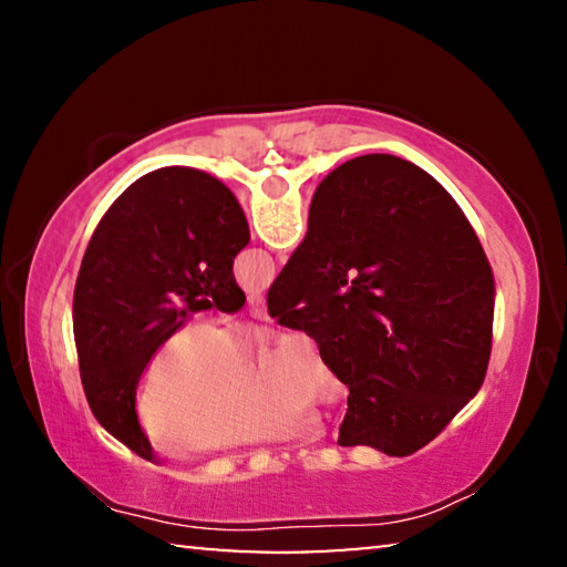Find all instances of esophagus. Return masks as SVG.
I'll list each match as a JSON object with an SVG mask.
<instances>
[{
	"label": "esophagus",
	"mask_w": 567,
	"mask_h": 567,
	"mask_svg": "<svg viewBox=\"0 0 567 567\" xmlns=\"http://www.w3.org/2000/svg\"><path fill=\"white\" fill-rule=\"evenodd\" d=\"M247 307H249V315H252L255 320H267V310H265V297L262 295H249L247 297Z\"/></svg>",
	"instance_id": "1"
}]
</instances>
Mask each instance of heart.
<instances>
[{"mask_svg": "<svg viewBox=\"0 0 567 567\" xmlns=\"http://www.w3.org/2000/svg\"><path fill=\"white\" fill-rule=\"evenodd\" d=\"M252 338L213 322H185L157 344L140 385L142 433L159 450L209 455L290 440L307 427L305 408L338 405L344 382L320 344L300 330L262 352L252 378Z\"/></svg>", "mask_w": 567, "mask_h": 567, "instance_id": "b5f03b06", "label": "heart"}]
</instances>
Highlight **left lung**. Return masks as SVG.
<instances>
[{"mask_svg":"<svg viewBox=\"0 0 567 567\" xmlns=\"http://www.w3.org/2000/svg\"><path fill=\"white\" fill-rule=\"evenodd\" d=\"M247 243L233 192L189 167L140 177L94 229L72 302L82 388L100 425L140 457L155 460L134 412L142 370L189 315L245 305L233 262Z\"/></svg>","mask_w":567,"mask_h":567,"instance_id":"1","label":"left lung"}]
</instances>
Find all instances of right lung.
Listing matches in <instances>:
<instances>
[{
	"instance_id": "right-lung-1",
	"label": "right lung",
	"mask_w": 567,
	"mask_h": 567,
	"mask_svg": "<svg viewBox=\"0 0 567 567\" xmlns=\"http://www.w3.org/2000/svg\"><path fill=\"white\" fill-rule=\"evenodd\" d=\"M267 312L310 334L350 388L338 445L405 457L483 385L495 280L437 179L408 159L364 155L320 182Z\"/></svg>"
}]
</instances>
